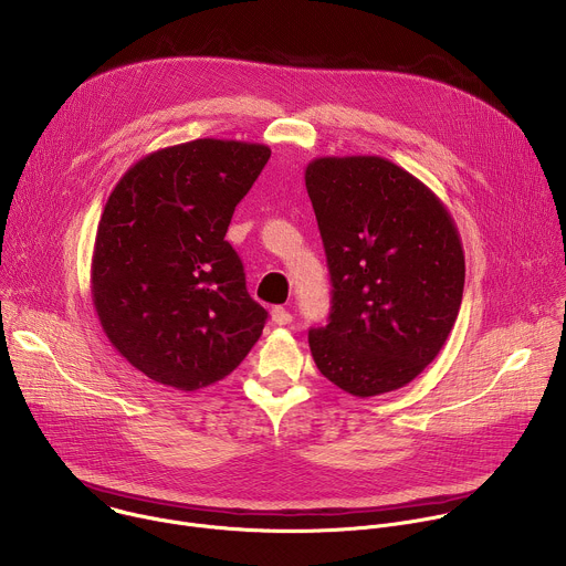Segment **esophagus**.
<instances>
[{"label":"esophagus","instance_id":"34e87169","mask_svg":"<svg viewBox=\"0 0 566 566\" xmlns=\"http://www.w3.org/2000/svg\"><path fill=\"white\" fill-rule=\"evenodd\" d=\"M271 319L275 322V325H291V322H293V313H291L289 308H284V306H275V308L271 311Z\"/></svg>","mask_w":566,"mask_h":566}]
</instances>
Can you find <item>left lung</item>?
<instances>
[{
  "label": "left lung",
  "mask_w": 566,
  "mask_h": 566,
  "mask_svg": "<svg viewBox=\"0 0 566 566\" xmlns=\"http://www.w3.org/2000/svg\"><path fill=\"white\" fill-rule=\"evenodd\" d=\"M332 275V313L308 332L319 374L352 396L412 382L459 315L465 260L443 201L380 156H322L304 172Z\"/></svg>",
  "instance_id": "1"
}]
</instances>
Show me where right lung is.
<instances>
[{"label":"right lung","mask_w":566,"mask_h":566,"mask_svg":"<svg viewBox=\"0 0 566 566\" xmlns=\"http://www.w3.org/2000/svg\"><path fill=\"white\" fill-rule=\"evenodd\" d=\"M269 158L262 143L197 138L143 156L112 190L92 300L109 343L147 378L195 391L260 340L269 313L223 237Z\"/></svg>","instance_id":"add662e5"}]
</instances>
